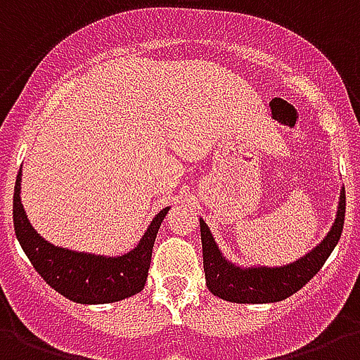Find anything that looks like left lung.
Instances as JSON below:
<instances>
[{
    "instance_id": "8db88e82",
    "label": "left lung",
    "mask_w": 360,
    "mask_h": 360,
    "mask_svg": "<svg viewBox=\"0 0 360 360\" xmlns=\"http://www.w3.org/2000/svg\"><path fill=\"white\" fill-rule=\"evenodd\" d=\"M346 215V189H342L338 214L329 234L320 245L307 257L283 267H238L223 258L202 219H200V240H202V260L206 286L214 295L232 303H277L294 295L303 288L326 264L336 247L344 229Z\"/></svg>"
}]
</instances>
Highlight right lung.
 <instances>
[{
  "label": "right lung",
  "instance_id": "obj_1",
  "mask_svg": "<svg viewBox=\"0 0 360 360\" xmlns=\"http://www.w3.org/2000/svg\"><path fill=\"white\" fill-rule=\"evenodd\" d=\"M20 182L22 171L14 184V232L33 267L51 288L74 303L82 304L115 303L139 294L145 288L150 269L152 247L169 208H163L154 217L134 251L117 258L96 257L51 245L37 234L20 200Z\"/></svg>",
  "mask_w": 360,
  "mask_h": 360
}]
</instances>
